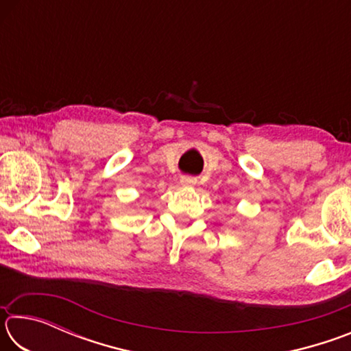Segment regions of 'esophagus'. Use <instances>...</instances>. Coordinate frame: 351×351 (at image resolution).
Masks as SVG:
<instances>
[{
    "instance_id": "1",
    "label": "esophagus",
    "mask_w": 351,
    "mask_h": 351,
    "mask_svg": "<svg viewBox=\"0 0 351 351\" xmlns=\"http://www.w3.org/2000/svg\"><path fill=\"white\" fill-rule=\"evenodd\" d=\"M181 184H182V186H186V187H192V186H195V184H197V178H193V176H182L181 178Z\"/></svg>"
}]
</instances>
